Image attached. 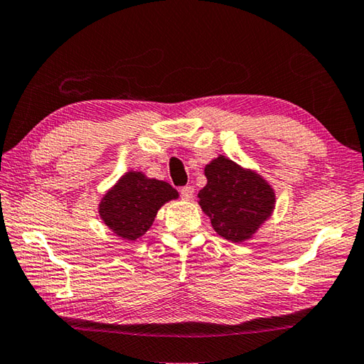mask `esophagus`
Returning <instances> with one entry per match:
<instances>
[{
  "label": "esophagus",
  "instance_id": "esophagus-1",
  "mask_svg": "<svg viewBox=\"0 0 364 364\" xmlns=\"http://www.w3.org/2000/svg\"><path fill=\"white\" fill-rule=\"evenodd\" d=\"M181 196L183 198V200H191V198L195 196V188L193 187H182Z\"/></svg>",
  "mask_w": 364,
  "mask_h": 364
}]
</instances>
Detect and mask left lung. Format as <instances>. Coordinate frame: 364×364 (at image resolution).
Here are the masks:
<instances>
[{"label":"left lung","mask_w":364,"mask_h":364,"mask_svg":"<svg viewBox=\"0 0 364 364\" xmlns=\"http://www.w3.org/2000/svg\"><path fill=\"white\" fill-rule=\"evenodd\" d=\"M208 183L198 193V204L210 218L212 228L226 241H249L272 215L276 191L255 169L218 155L204 168Z\"/></svg>","instance_id":"1"}]
</instances>
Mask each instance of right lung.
I'll use <instances>...</instances> for the list:
<instances>
[{
    "instance_id": "1",
    "label": "right lung",
    "mask_w": 364,
    "mask_h": 364,
    "mask_svg": "<svg viewBox=\"0 0 364 364\" xmlns=\"http://www.w3.org/2000/svg\"><path fill=\"white\" fill-rule=\"evenodd\" d=\"M179 193L168 182L129 169L101 196L98 214L115 236L136 241L154 225L156 212Z\"/></svg>"
}]
</instances>
